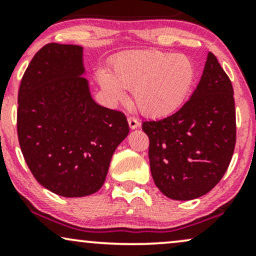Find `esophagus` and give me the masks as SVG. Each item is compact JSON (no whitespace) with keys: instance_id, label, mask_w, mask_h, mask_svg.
<instances>
[{"instance_id":"1","label":"esophagus","mask_w":256,"mask_h":256,"mask_svg":"<svg viewBox=\"0 0 256 256\" xmlns=\"http://www.w3.org/2000/svg\"><path fill=\"white\" fill-rule=\"evenodd\" d=\"M128 126H130V128H132V130H134V128H137L138 126H140V122H138L134 116H128Z\"/></svg>"}]
</instances>
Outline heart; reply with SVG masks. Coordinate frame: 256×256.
Here are the masks:
<instances>
[{
  "label": "heart",
  "mask_w": 256,
  "mask_h": 256,
  "mask_svg": "<svg viewBox=\"0 0 256 256\" xmlns=\"http://www.w3.org/2000/svg\"><path fill=\"white\" fill-rule=\"evenodd\" d=\"M196 79L189 58L158 50L122 52L112 61V73L98 72V82L110 102L124 101L125 89L143 114L164 116L177 110Z\"/></svg>",
  "instance_id": "1"
}]
</instances>
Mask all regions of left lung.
I'll list each match as a JSON object with an SVG mask.
<instances>
[{
  "mask_svg": "<svg viewBox=\"0 0 256 256\" xmlns=\"http://www.w3.org/2000/svg\"><path fill=\"white\" fill-rule=\"evenodd\" d=\"M154 183L167 198H198L219 183L236 144V110L230 78L208 52L192 98L172 116L143 122Z\"/></svg>",
  "mask_w": 256,
  "mask_h": 256,
  "instance_id": "8db88e82",
  "label": "left lung"
}]
</instances>
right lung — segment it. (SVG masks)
<instances>
[{"mask_svg":"<svg viewBox=\"0 0 256 256\" xmlns=\"http://www.w3.org/2000/svg\"><path fill=\"white\" fill-rule=\"evenodd\" d=\"M83 48L49 43L36 52L18 94L16 130L36 180L64 198H83L104 183L110 158L128 134L122 112L90 95Z\"/></svg>","mask_w":256,"mask_h":256,"instance_id":"obj_1","label":"right lung"}]
</instances>
